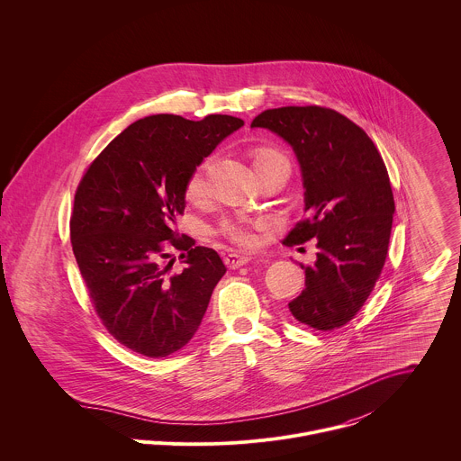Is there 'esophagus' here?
<instances>
[{
	"label": "esophagus",
	"instance_id": "1",
	"mask_svg": "<svg viewBox=\"0 0 461 461\" xmlns=\"http://www.w3.org/2000/svg\"><path fill=\"white\" fill-rule=\"evenodd\" d=\"M223 261H225V264H227L230 269H236V267H240V266L249 263V261H250V258L238 256V254H227V256L223 258Z\"/></svg>",
	"mask_w": 461,
	"mask_h": 461
}]
</instances>
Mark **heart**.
Segmentation results:
<instances>
[{
	"label": "heart",
	"instance_id": "obj_1",
	"mask_svg": "<svg viewBox=\"0 0 461 461\" xmlns=\"http://www.w3.org/2000/svg\"><path fill=\"white\" fill-rule=\"evenodd\" d=\"M256 168L263 167L266 163H271L275 159H285L278 150L271 147H259L252 154ZM205 194V163L200 165L197 170L192 174L186 185V195L192 200H198L203 197ZM263 227V221H252L245 218H232V220H223L218 227V232L227 238L232 245L243 249V250H254L261 245L259 238V229Z\"/></svg>",
	"mask_w": 461,
	"mask_h": 461
}]
</instances>
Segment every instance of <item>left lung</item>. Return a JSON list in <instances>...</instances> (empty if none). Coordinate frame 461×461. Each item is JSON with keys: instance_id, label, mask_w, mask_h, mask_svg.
<instances>
[{"instance_id": "obj_1", "label": "left lung", "mask_w": 461, "mask_h": 461, "mask_svg": "<svg viewBox=\"0 0 461 461\" xmlns=\"http://www.w3.org/2000/svg\"><path fill=\"white\" fill-rule=\"evenodd\" d=\"M282 136L294 150L307 216L287 247L318 240L305 289L289 302L294 320L316 330L340 329L362 309L387 259L394 195L387 167L367 132L323 106L266 110L252 122Z\"/></svg>"}]
</instances>
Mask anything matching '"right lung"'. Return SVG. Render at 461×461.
I'll use <instances>...</instances> for the list:
<instances>
[{"instance_id": "1", "label": "right lung", "mask_w": 461, "mask_h": 461, "mask_svg": "<svg viewBox=\"0 0 461 461\" xmlns=\"http://www.w3.org/2000/svg\"><path fill=\"white\" fill-rule=\"evenodd\" d=\"M245 122L230 115L136 121L92 161L74 195L70 243L103 325L132 351L161 358L186 346L227 267L174 230L186 185L216 145ZM179 249L187 267L160 261Z\"/></svg>"}]
</instances>
